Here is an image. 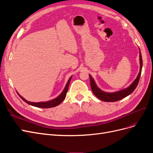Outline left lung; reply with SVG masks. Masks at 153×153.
<instances>
[{"label": "left lung", "mask_w": 153, "mask_h": 153, "mask_svg": "<svg viewBox=\"0 0 153 153\" xmlns=\"http://www.w3.org/2000/svg\"><path fill=\"white\" fill-rule=\"evenodd\" d=\"M139 61H140V71L138 73L137 77L136 79L133 82L132 84L128 87L126 89H122L121 91H116L114 92H107L101 90L100 88L97 86L94 78L92 77L91 75H89L90 78V85L91 89L92 91L94 94L98 98L99 100L105 101V102H114V101H117L121 100L126 96L131 94L132 92L135 91L136 87L138 84V82L140 80V77L141 75L142 68V58L140 50L139 49Z\"/></svg>", "instance_id": "obj_1"}]
</instances>
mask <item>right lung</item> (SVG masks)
Listing matches in <instances>:
<instances>
[{
	"label": "right lung",
	"instance_id": "add662e5",
	"mask_svg": "<svg viewBox=\"0 0 153 153\" xmlns=\"http://www.w3.org/2000/svg\"><path fill=\"white\" fill-rule=\"evenodd\" d=\"M71 78H72V76H70V78H69L67 84L61 93L57 97V98H55V99L52 100L47 101H41V102H31V101H27L24 98H23L21 95L18 94V92H17V93L18 95H19V96L20 97L22 100H24L25 103H27V104H29L30 105L36 106V107L43 108H52V107H54V106H56L59 105V104H61L62 103V101L64 100V98H65V97L66 96V93H67L68 90V87L69 85V83H70V81L71 80Z\"/></svg>",
	"mask_w": 153,
	"mask_h": 153
}]
</instances>
